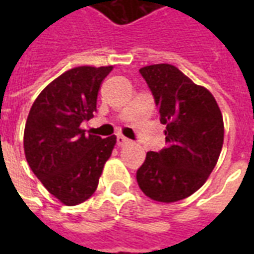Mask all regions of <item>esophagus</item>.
Instances as JSON below:
<instances>
[{"mask_svg": "<svg viewBox=\"0 0 254 254\" xmlns=\"http://www.w3.org/2000/svg\"><path fill=\"white\" fill-rule=\"evenodd\" d=\"M129 141H130V140L125 137V136H122V134H118V136H117V144H118V147H124V145H127Z\"/></svg>", "mask_w": 254, "mask_h": 254, "instance_id": "1", "label": "esophagus"}]
</instances>
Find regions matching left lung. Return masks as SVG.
I'll return each instance as SVG.
<instances>
[{"mask_svg":"<svg viewBox=\"0 0 254 254\" xmlns=\"http://www.w3.org/2000/svg\"><path fill=\"white\" fill-rule=\"evenodd\" d=\"M166 125L167 147L147 152L137 170L138 187L159 202L187 198L205 184L223 147L222 111L213 95L170 64L140 69Z\"/></svg>","mask_w":254,"mask_h":254,"instance_id":"obj_1","label":"left lung"}]
</instances>
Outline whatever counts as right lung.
<instances>
[{"instance_id":"1","label":"right lung","mask_w":254,"mask_h":254,"mask_svg":"<svg viewBox=\"0 0 254 254\" xmlns=\"http://www.w3.org/2000/svg\"><path fill=\"white\" fill-rule=\"evenodd\" d=\"M113 66L69 69L38 95L24 129V154L43 187L65 205L94 194L117 137L85 134L81 122L96 111V99Z\"/></svg>"}]
</instances>
